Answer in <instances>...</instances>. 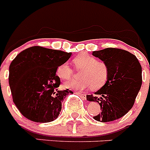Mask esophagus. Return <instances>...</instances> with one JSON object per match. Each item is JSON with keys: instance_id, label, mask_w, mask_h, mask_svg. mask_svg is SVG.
Returning a JSON list of instances; mask_svg holds the SVG:
<instances>
[{"instance_id": "esophagus-1", "label": "esophagus", "mask_w": 150, "mask_h": 150, "mask_svg": "<svg viewBox=\"0 0 150 150\" xmlns=\"http://www.w3.org/2000/svg\"><path fill=\"white\" fill-rule=\"evenodd\" d=\"M75 93L77 94V95H79L80 97H82L83 99H86V94L81 93V92H79V91H76Z\"/></svg>"}]
</instances>
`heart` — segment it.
Listing matches in <instances>:
<instances>
[{"label":"heart","mask_w":150,"mask_h":150,"mask_svg":"<svg viewBox=\"0 0 150 150\" xmlns=\"http://www.w3.org/2000/svg\"><path fill=\"white\" fill-rule=\"evenodd\" d=\"M76 70L83 69L79 79L71 80L64 84L65 88L82 90L91 88L98 90L104 86L109 79V67L103 61L98 60L96 57L87 54H80L73 59ZM56 75L64 80H67L74 76V69L67 63H63L57 67Z\"/></svg>","instance_id":"obj_1"}]
</instances>
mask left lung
Here are the masks:
<instances>
[{"instance_id":"obj_1","label":"left lung","mask_w":150,"mask_h":150,"mask_svg":"<svg viewBox=\"0 0 150 150\" xmlns=\"http://www.w3.org/2000/svg\"><path fill=\"white\" fill-rule=\"evenodd\" d=\"M92 55L107 64L109 79L95 96L86 95V98L100 104V113L93 116L95 120L114 121L133 107L142 85V67L134 55L121 49L107 48Z\"/></svg>"}]
</instances>
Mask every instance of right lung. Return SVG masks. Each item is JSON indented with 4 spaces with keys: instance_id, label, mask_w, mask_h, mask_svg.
Wrapping results in <instances>:
<instances>
[{
    "instance_id": "obj_1",
    "label": "right lung",
    "mask_w": 150,
    "mask_h": 150,
    "mask_svg": "<svg viewBox=\"0 0 150 150\" xmlns=\"http://www.w3.org/2000/svg\"><path fill=\"white\" fill-rule=\"evenodd\" d=\"M71 52L32 46L21 52L10 65L9 84L19 112L35 122H50L59 116L62 102L71 90L59 91L56 69Z\"/></svg>"
}]
</instances>
